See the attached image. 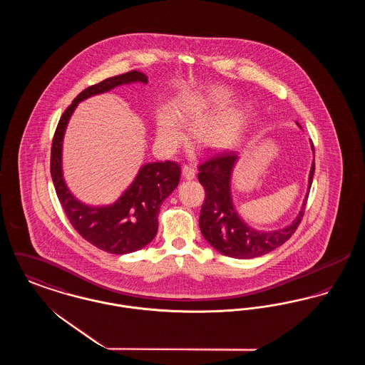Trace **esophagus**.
Wrapping results in <instances>:
<instances>
[{"label": "esophagus", "mask_w": 365, "mask_h": 365, "mask_svg": "<svg viewBox=\"0 0 365 365\" xmlns=\"http://www.w3.org/2000/svg\"><path fill=\"white\" fill-rule=\"evenodd\" d=\"M183 176H185L187 180L194 179V178H195V170H194V167H191L189 164L183 165Z\"/></svg>", "instance_id": "obj_1"}]
</instances>
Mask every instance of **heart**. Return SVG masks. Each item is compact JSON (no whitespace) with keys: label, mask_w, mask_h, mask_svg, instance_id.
<instances>
[{"label":"heart","mask_w":365,"mask_h":365,"mask_svg":"<svg viewBox=\"0 0 365 365\" xmlns=\"http://www.w3.org/2000/svg\"><path fill=\"white\" fill-rule=\"evenodd\" d=\"M208 105L201 97H183L174 105V116L164 113L157 124V135L161 143L167 146L178 145L182 138V127L179 122L200 125L195 138L204 146H225L234 137L240 120L235 115L227 116L222 122L208 123Z\"/></svg>","instance_id":"1"}]
</instances>
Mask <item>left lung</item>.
<instances>
[{
  "label": "left lung",
  "mask_w": 365,
  "mask_h": 365,
  "mask_svg": "<svg viewBox=\"0 0 365 365\" xmlns=\"http://www.w3.org/2000/svg\"><path fill=\"white\" fill-rule=\"evenodd\" d=\"M237 158L235 152L225 149L197 165L198 180L205 190V201L200 213V230L207 242L222 255L234 259H253L272 252L292 238L304 217L309 194L298 217L290 226L272 232L253 230L238 216L230 195V176ZM313 174L314 161L309 175V189Z\"/></svg>",
  "instance_id": "left-lung-1"
}]
</instances>
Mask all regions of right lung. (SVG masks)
I'll return each instance as SVG.
<instances>
[{"label": "right lung", "mask_w": 365, "mask_h": 365, "mask_svg": "<svg viewBox=\"0 0 365 365\" xmlns=\"http://www.w3.org/2000/svg\"><path fill=\"white\" fill-rule=\"evenodd\" d=\"M131 82L148 83V78L142 72L130 71L81 91L58 120L51 152L53 185L71 225L87 242L112 255L131 253L153 241L158 228L160 207L176 189L180 179V165L176 161L146 164L133 185L113 205L91 208L76 201L64 183L61 174V142L66 125L78 103Z\"/></svg>", "instance_id": "right-lung-1"}]
</instances>
